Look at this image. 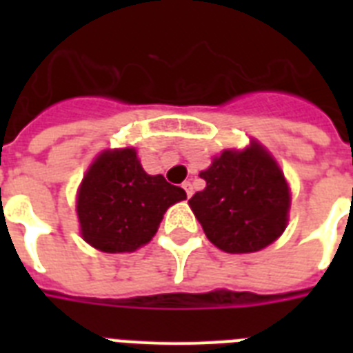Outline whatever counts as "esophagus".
<instances>
[{
    "mask_svg": "<svg viewBox=\"0 0 353 353\" xmlns=\"http://www.w3.org/2000/svg\"><path fill=\"white\" fill-rule=\"evenodd\" d=\"M183 188H185V192H187V196H188V198H190V196H192V192H194V190H192V183L185 181V183H183Z\"/></svg>",
    "mask_w": 353,
    "mask_h": 353,
    "instance_id": "1",
    "label": "esophagus"
}]
</instances>
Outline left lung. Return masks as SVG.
<instances>
[{
  "instance_id": "left-lung-1",
  "label": "left lung",
  "mask_w": 353,
  "mask_h": 353,
  "mask_svg": "<svg viewBox=\"0 0 353 353\" xmlns=\"http://www.w3.org/2000/svg\"><path fill=\"white\" fill-rule=\"evenodd\" d=\"M207 187L190 198L205 234L225 252H254L285 229L290 188L282 172L256 143L225 150L199 174Z\"/></svg>"
}]
</instances>
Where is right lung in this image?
<instances>
[{"mask_svg":"<svg viewBox=\"0 0 353 353\" xmlns=\"http://www.w3.org/2000/svg\"><path fill=\"white\" fill-rule=\"evenodd\" d=\"M187 198L163 176H148L133 148L99 155L80 185L84 240L104 252H130L152 240L170 205Z\"/></svg>","mask_w":353,"mask_h":353,"instance_id":"right-lung-1","label":"right lung"}]
</instances>
